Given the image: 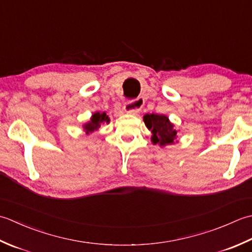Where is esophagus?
Segmentation results:
<instances>
[{
  "label": "esophagus",
  "mask_w": 252,
  "mask_h": 252,
  "mask_svg": "<svg viewBox=\"0 0 252 252\" xmlns=\"http://www.w3.org/2000/svg\"><path fill=\"white\" fill-rule=\"evenodd\" d=\"M143 104H145V100L141 99V97H138V99L126 103L124 106V110L128 113V114L137 115L138 113L141 111Z\"/></svg>",
  "instance_id": "esophagus-1"
}]
</instances>
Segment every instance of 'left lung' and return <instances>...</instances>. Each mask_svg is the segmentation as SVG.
Instances as JSON below:
<instances>
[{
  "label": "left lung",
  "instance_id": "1",
  "mask_svg": "<svg viewBox=\"0 0 252 252\" xmlns=\"http://www.w3.org/2000/svg\"><path fill=\"white\" fill-rule=\"evenodd\" d=\"M143 122L149 130H151V141L153 145H158L164 148L177 142L178 130L175 125L164 114H146Z\"/></svg>",
  "mask_w": 252,
  "mask_h": 252
}]
</instances>
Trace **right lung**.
<instances>
[{
	"label": "right lung",
	"instance_id": "right-lung-1",
	"mask_svg": "<svg viewBox=\"0 0 252 252\" xmlns=\"http://www.w3.org/2000/svg\"><path fill=\"white\" fill-rule=\"evenodd\" d=\"M109 123H110V117L106 115L105 112H102V113L95 112L91 115L90 120L83 125V128H84V131L86 132V135H89V133L96 131L103 124H109Z\"/></svg>",
	"mask_w": 252,
	"mask_h": 252
}]
</instances>
